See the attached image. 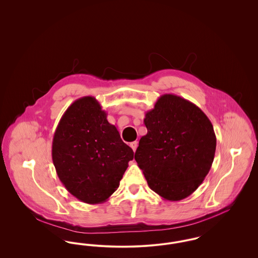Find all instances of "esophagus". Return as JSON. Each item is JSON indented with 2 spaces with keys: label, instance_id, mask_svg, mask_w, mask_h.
<instances>
[{
  "label": "esophagus",
  "instance_id": "obj_1",
  "mask_svg": "<svg viewBox=\"0 0 258 258\" xmlns=\"http://www.w3.org/2000/svg\"><path fill=\"white\" fill-rule=\"evenodd\" d=\"M137 145H138V143L136 142V141H135V142H132L131 144H130V146L132 147V149L134 150V152H135L136 151V148H137Z\"/></svg>",
  "mask_w": 258,
  "mask_h": 258
}]
</instances>
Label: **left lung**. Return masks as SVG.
<instances>
[{"label": "left lung", "instance_id": "8db88e82", "mask_svg": "<svg viewBox=\"0 0 258 258\" xmlns=\"http://www.w3.org/2000/svg\"><path fill=\"white\" fill-rule=\"evenodd\" d=\"M147 135L135 159L148 185L160 197L179 201L202 184L215 157L213 124L195 103L165 94L145 114Z\"/></svg>", "mask_w": 258, "mask_h": 258}]
</instances>
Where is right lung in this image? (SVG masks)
<instances>
[{"label": "right lung", "instance_id": "obj_1", "mask_svg": "<svg viewBox=\"0 0 258 258\" xmlns=\"http://www.w3.org/2000/svg\"><path fill=\"white\" fill-rule=\"evenodd\" d=\"M134 151L123 143L94 97L76 99L61 116L52 160L67 190L88 204L106 201L119 187Z\"/></svg>", "mask_w": 258, "mask_h": 258}]
</instances>
